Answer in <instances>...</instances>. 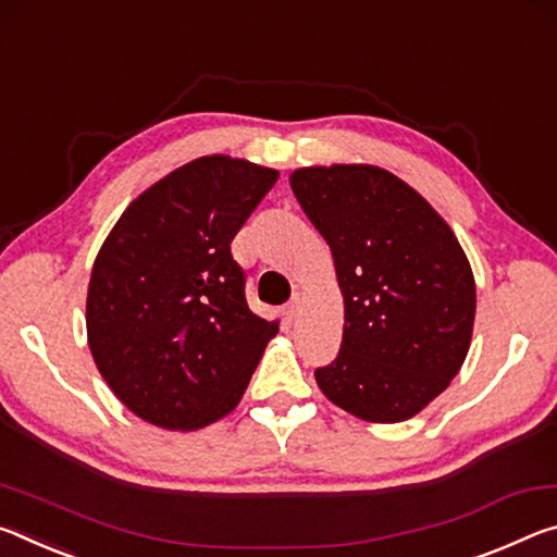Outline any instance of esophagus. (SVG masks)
<instances>
[{
    "instance_id": "obj_1",
    "label": "esophagus",
    "mask_w": 557,
    "mask_h": 557,
    "mask_svg": "<svg viewBox=\"0 0 557 557\" xmlns=\"http://www.w3.org/2000/svg\"><path fill=\"white\" fill-rule=\"evenodd\" d=\"M298 313H300V298L296 296V298H290V304L284 308V315H286V321H296Z\"/></svg>"
}]
</instances>
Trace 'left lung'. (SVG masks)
<instances>
[{
	"label": "left lung",
	"instance_id": "8db88e82",
	"mask_svg": "<svg viewBox=\"0 0 557 557\" xmlns=\"http://www.w3.org/2000/svg\"><path fill=\"white\" fill-rule=\"evenodd\" d=\"M290 189L331 246L345 304L341 352L315 370L318 387L364 422H405L467 360L476 315L467 253L440 212L382 168H300Z\"/></svg>",
	"mask_w": 557,
	"mask_h": 557
}]
</instances>
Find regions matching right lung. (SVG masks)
<instances>
[{"label":"right lung","instance_id":"right-lung-1","mask_svg":"<svg viewBox=\"0 0 557 557\" xmlns=\"http://www.w3.org/2000/svg\"><path fill=\"white\" fill-rule=\"evenodd\" d=\"M278 172L230 154L172 170L106 236L86 298L88 348L145 422L193 432L239 405L278 321L249 311L232 239Z\"/></svg>","mask_w":557,"mask_h":557}]
</instances>
